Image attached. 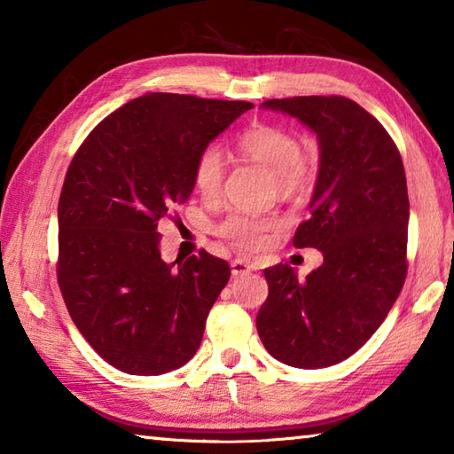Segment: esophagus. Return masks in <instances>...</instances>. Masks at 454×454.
Instances as JSON below:
<instances>
[{"instance_id": "1", "label": "esophagus", "mask_w": 454, "mask_h": 454, "mask_svg": "<svg viewBox=\"0 0 454 454\" xmlns=\"http://www.w3.org/2000/svg\"><path fill=\"white\" fill-rule=\"evenodd\" d=\"M230 268H232V276H242V274L252 272L250 262H246V260H242V258L232 260V266Z\"/></svg>"}]
</instances>
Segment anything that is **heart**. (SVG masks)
<instances>
[{"label": "heart", "mask_w": 454, "mask_h": 454, "mask_svg": "<svg viewBox=\"0 0 454 454\" xmlns=\"http://www.w3.org/2000/svg\"><path fill=\"white\" fill-rule=\"evenodd\" d=\"M236 150L244 160L262 166L272 174L280 194L301 196L312 188L314 164L302 153L298 137L288 129L254 124L238 136ZM224 156L218 148H204L194 162V186L206 200L220 196L224 182ZM276 220L262 214L232 212L216 226V234L234 248L256 250L268 240Z\"/></svg>", "instance_id": "b5f03b06"}]
</instances>
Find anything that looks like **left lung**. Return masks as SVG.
Masks as SVG:
<instances>
[{
    "instance_id": "left-lung-1",
    "label": "left lung",
    "mask_w": 454,
    "mask_h": 454,
    "mask_svg": "<svg viewBox=\"0 0 454 454\" xmlns=\"http://www.w3.org/2000/svg\"><path fill=\"white\" fill-rule=\"evenodd\" d=\"M318 137L320 166L310 216L296 248L325 262L306 280L294 268H266L268 298L256 317L264 348L296 368L342 363L382 325L406 278L409 192L393 137L364 107L342 96L268 99Z\"/></svg>"
}]
</instances>
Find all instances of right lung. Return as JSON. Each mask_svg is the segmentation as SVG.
<instances>
[{"mask_svg": "<svg viewBox=\"0 0 454 454\" xmlns=\"http://www.w3.org/2000/svg\"><path fill=\"white\" fill-rule=\"evenodd\" d=\"M254 104L145 94L91 129L58 204V282L83 338L118 371L156 376L196 355L230 280L202 250L160 256L158 220L194 190L198 153Z\"/></svg>", "mask_w": 454, "mask_h": 454, "instance_id": "obj_1", "label": "right lung"}]
</instances>
